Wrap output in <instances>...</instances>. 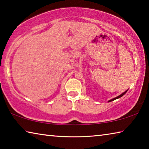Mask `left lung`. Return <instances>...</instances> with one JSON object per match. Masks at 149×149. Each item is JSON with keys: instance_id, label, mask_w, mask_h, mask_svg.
Instances as JSON below:
<instances>
[{"instance_id": "1", "label": "left lung", "mask_w": 149, "mask_h": 149, "mask_svg": "<svg viewBox=\"0 0 149 149\" xmlns=\"http://www.w3.org/2000/svg\"><path fill=\"white\" fill-rule=\"evenodd\" d=\"M127 91H125L124 93H122V94H121L120 95H119V96H118V97H116V98H114V99H111V100H109V101H108V102H111V101H113V100H116V99H119V98H120V97H122L123 95H124L125 94V93H127Z\"/></svg>"}]
</instances>
